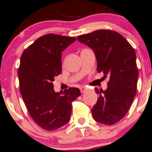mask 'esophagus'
<instances>
[{
	"instance_id": "34e87169",
	"label": "esophagus",
	"mask_w": 152,
	"mask_h": 152,
	"mask_svg": "<svg viewBox=\"0 0 152 152\" xmlns=\"http://www.w3.org/2000/svg\"><path fill=\"white\" fill-rule=\"evenodd\" d=\"M80 90H81V93H85L87 91V87H84V86H82V87H80Z\"/></svg>"
}]
</instances>
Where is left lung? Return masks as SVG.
Listing matches in <instances>:
<instances>
[{"label": "left lung", "instance_id": "obj_1", "mask_svg": "<svg viewBox=\"0 0 152 152\" xmlns=\"http://www.w3.org/2000/svg\"><path fill=\"white\" fill-rule=\"evenodd\" d=\"M77 39L93 50L98 72L110 77L107 90L95 88L99 98L91 110L93 118L105 125L116 124L129 111L137 92L134 49L121 34L107 29L80 35Z\"/></svg>", "mask_w": 152, "mask_h": 152}]
</instances>
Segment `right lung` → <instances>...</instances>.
<instances>
[{
  "mask_svg": "<svg viewBox=\"0 0 152 152\" xmlns=\"http://www.w3.org/2000/svg\"><path fill=\"white\" fill-rule=\"evenodd\" d=\"M76 38L48 34L23 52L18 68L20 92L29 115L39 126L53 131L69 121L72 102L80 90L70 87L64 93L53 90L55 76L62 72V52Z\"/></svg>",
  "mask_w": 152,
  "mask_h": 152,
  "instance_id": "add662e5",
  "label": "right lung"
}]
</instances>
